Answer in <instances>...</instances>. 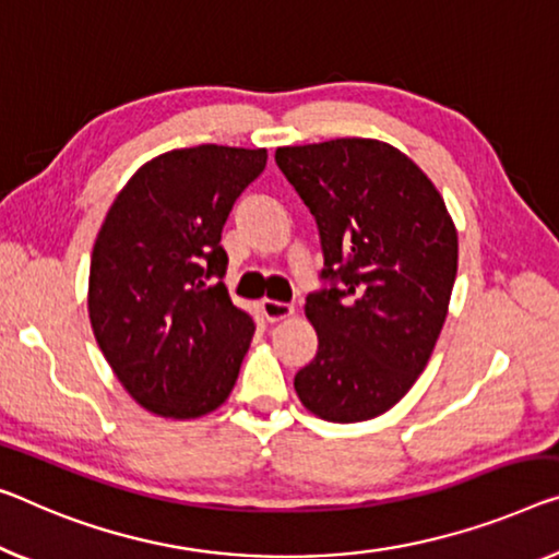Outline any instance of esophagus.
I'll use <instances>...</instances> for the list:
<instances>
[{
	"label": "esophagus",
	"instance_id": "1",
	"mask_svg": "<svg viewBox=\"0 0 559 559\" xmlns=\"http://www.w3.org/2000/svg\"><path fill=\"white\" fill-rule=\"evenodd\" d=\"M261 311H263V319L273 323V321L288 319V316L294 313V306L283 304V301H271V298H265V301L261 304Z\"/></svg>",
	"mask_w": 559,
	"mask_h": 559
}]
</instances>
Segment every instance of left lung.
Here are the masks:
<instances>
[{
  "instance_id": "left-lung-1",
  "label": "left lung",
  "mask_w": 559,
  "mask_h": 559,
  "mask_svg": "<svg viewBox=\"0 0 559 559\" xmlns=\"http://www.w3.org/2000/svg\"><path fill=\"white\" fill-rule=\"evenodd\" d=\"M276 165L323 251V288L306 296L319 352L296 373V394L326 421L373 419L435 352L456 278L454 223L427 175L379 140L278 147Z\"/></svg>"
}]
</instances>
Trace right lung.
Instances as JSON below:
<instances>
[{
	"mask_svg": "<svg viewBox=\"0 0 559 559\" xmlns=\"http://www.w3.org/2000/svg\"><path fill=\"white\" fill-rule=\"evenodd\" d=\"M265 150L198 145L145 163L120 190L90 261V323L147 412L195 419L236 384L255 323L223 286L221 233Z\"/></svg>",
	"mask_w": 559,
	"mask_h": 559,
	"instance_id": "obj_1",
	"label": "right lung"
}]
</instances>
